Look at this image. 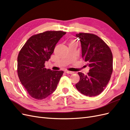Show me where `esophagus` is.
<instances>
[{"label": "esophagus", "mask_w": 130, "mask_h": 130, "mask_svg": "<svg viewBox=\"0 0 130 130\" xmlns=\"http://www.w3.org/2000/svg\"><path fill=\"white\" fill-rule=\"evenodd\" d=\"M65 72L66 73H68V74H72V73H73V72H72V71H68V70H66L65 71Z\"/></svg>", "instance_id": "1"}]
</instances>
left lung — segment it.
<instances>
[{
  "mask_svg": "<svg viewBox=\"0 0 130 130\" xmlns=\"http://www.w3.org/2000/svg\"><path fill=\"white\" fill-rule=\"evenodd\" d=\"M83 59L90 67L87 75L78 72L77 89L86 96L101 93L109 82L113 71V56L110 47L99 37L91 33H79Z\"/></svg>",
  "mask_w": 130,
  "mask_h": 130,
  "instance_id": "left-lung-1",
  "label": "left lung"
}]
</instances>
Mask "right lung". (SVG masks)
<instances>
[{"label": "right lung", "mask_w": 130, "mask_h": 130, "mask_svg": "<svg viewBox=\"0 0 130 130\" xmlns=\"http://www.w3.org/2000/svg\"><path fill=\"white\" fill-rule=\"evenodd\" d=\"M63 31H46L32 36L20 51L17 72L19 80L28 94L41 100L56 90L64 71H52L45 68Z\"/></svg>", "instance_id": "add662e5"}]
</instances>
